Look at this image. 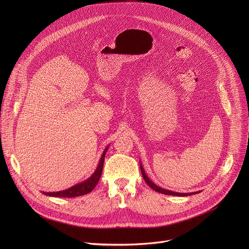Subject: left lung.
<instances>
[{
	"label": "left lung",
	"instance_id": "8db88e82",
	"mask_svg": "<svg viewBox=\"0 0 249 249\" xmlns=\"http://www.w3.org/2000/svg\"><path fill=\"white\" fill-rule=\"evenodd\" d=\"M141 171H142V175H143V178L145 179V181L147 182V184L152 188L154 189L155 191L159 192V193H162V194H165V195H173V196H188V195H192L193 193H177V192H172V191H169V190H165V189H162L159 186H157L155 183H153L149 178L148 176L146 175L145 171H144V168L143 166L141 165Z\"/></svg>",
	"mask_w": 249,
	"mask_h": 249
}]
</instances>
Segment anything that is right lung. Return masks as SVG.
Wrapping results in <instances>:
<instances>
[{"mask_svg": "<svg viewBox=\"0 0 249 249\" xmlns=\"http://www.w3.org/2000/svg\"><path fill=\"white\" fill-rule=\"evenodd\" d=\"M107 152V148L105 149V151L103 152L101 159L99 160L98 166L95 170V172L89 177V179H87L86 181L77 184L73 187H71L67 190L64 191H59V192H43V194L47 195V196H53V197H68V198H72V197H78V196H82V195H86L89 192H91L93 190V188L95 187V185L97 184L101 173H102V168H103V162H104V158H105V154Z\"/></svg>", "mask_w": 249, "mask_h": 249, "instance_id": "right-lung-1", "label": "right lung"}]
</instances>
